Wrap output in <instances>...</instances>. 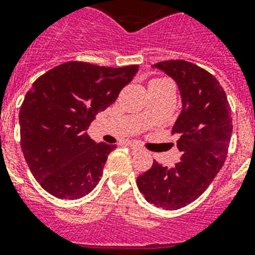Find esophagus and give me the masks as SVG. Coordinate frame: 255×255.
I'll list each match as a JSON object with an SVG mask.
<instances>
[{"label": "esophagus", "instance_id": "obj_1", "mask_svg": "<svg viewBox=\"0 0 255 255\" xmlns=\"http://www.w3.org/2000/svg\"><path fill=\"white\" fill-rule=\"evenodd\" d=\"M129 147H131L132 150H134V151H138V150H141V146L140 145H137L136 144V142H129Z\"/></svg>", "mask_w": 255, "mask_h": 255}]
</instances>
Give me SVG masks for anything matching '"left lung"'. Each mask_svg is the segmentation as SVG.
Here are the masks:
<instances>
[{
	"label": "left lung",
	"mask_w": 255,
	"mask_h": 255,
	"mask_svg": "<svg viewBox=\"0 0 255 255\" xmlns=\"http://www.w3.org/2000/svg\"><path fill=\"white\" fill-rule=\"evenodd\" d=\"M174 79L181 97V113L172 127L180 133V162L167 168L154 160L137 177L149 204L177 210L197 200L223 167L232 136V118L226 92L210 72L190 62H159L153 66Z\"/></svg>",
	"instance_id": "obj_1"
}]
</instances>
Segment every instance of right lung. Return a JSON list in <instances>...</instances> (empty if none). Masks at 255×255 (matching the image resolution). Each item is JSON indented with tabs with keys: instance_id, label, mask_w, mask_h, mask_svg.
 <instances>
[{
	"instance_id": "add662e5",
	"label": "right lung",
	"mask_w": 255,
	"mask_h": 255,
	"mask_svg": "<svg viewBox=\"0 0 255 255\" xmlns=\"http://www.w3.org/2000/svg\"><path fill=\"white\" fill-rule=\"evenodd\" d=\"M137 71L136 65L66 62L32 84L19 113L20 145L32 175L51 196L78 200L101 180L117 145L97 144L87 129Z\"/></svg>"
}]
</instances>
